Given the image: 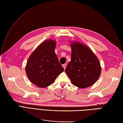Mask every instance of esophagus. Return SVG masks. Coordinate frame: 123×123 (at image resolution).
<instances>
[{
  "instance_id": "1",
  "label": "esophagus",
  "mask_w": 123,
  "mask_h": 123,
  "mask_svg": "<svg viewBox=\"0 0 123 123\" xmlns=\"http://www.w3.org/2000/svg\"><path fill=\"white\" fill-rule=\"evenodd\" d=\"M66 66H67V65H66V64H64V65H62V67H63V68H64V69H66Z\"/></svg>"
}]
</instances>
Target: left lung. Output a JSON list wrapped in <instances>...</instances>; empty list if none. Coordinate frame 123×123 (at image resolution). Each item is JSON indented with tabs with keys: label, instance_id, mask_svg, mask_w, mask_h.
<instances>
[{
	"label": "left lung",
	"instance_id": "8db88e82",
	"mask_svg": "<svg viewBox=\"0 0 123 123\" xmlns=\"http://www.w3.org/2000/svg\"><path fill=\"white\" fill-rule=\"evenodd\" d=\"M70 46L71 60L67 66L66 73L75 86L82 89L91 86L101 73L98 58L90 48L80 42L72 41Z\"/></svg>",
	"mask_w": 123,
	"mask_h": 123
}]
</instances>
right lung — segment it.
<instances>
[{"label": "right lung", "instance_id": "right-lung-1", "mask_svg": "<svg viewBox=\"0 0 123 123\" xmlns=\"http://www.w3.org/2000/svg\"><path fill=\"white\" fill-rule=\"evenodd\" d=\"M56 42L48 39L41 43L30 56L25 72L31 82L40 88L52 84L59 74L64 71L55 53Z\"/></svg>", "mask_w": 123, "mask_h": 123}]
</instances>
